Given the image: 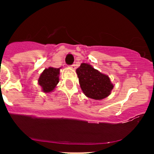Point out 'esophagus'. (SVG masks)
Masks as SVG:
<instances>
[{"mask_svg": "<svg viewBox=\"0 0 154 154\" xmlns=\"http://www.w3.org/2000/svg\"><path fill=\"white\" fill-rule=\"evenodd\" d=\"M71 68L73 69H75V63H73V64L71 65Z\"/></svg>", "mask_w": 154, "mask_h": 154, "instance_id": "1", "label": "esophagus"}]
</instances>
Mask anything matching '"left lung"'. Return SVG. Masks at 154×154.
Returning a JSON list of instances; mask_svg holds the SVG:
<instances>
[{
  "mask_svg": "<svg viewBox=\"0 0 154 154\" xmlns=\"http://www.w3.org/2000/svg\"><path fill=\"white\" fill-rule=\"evenodd\" d=\"M76 72L81 89L88 98L101 100L110 94L114 88L108 76L88 63H82Z\"/></svg>",
  "mask_w": 154,
  "mask_h": 154,
  "instance_id": "left-lung-1",
  "label": "left lung"
}]
</instances>
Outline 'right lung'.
<instances>
[{"instance_id": "add662e5", "label": "right lung", "mask_w": 154, "mask_h": 154, "mask_svg": "<svg viewBox=\"0 0 154 154\" xmlns=\"http://www.w3.org/2000/svg\"><path fill=\"white\" fill-rule=\"evenodd\" d=\"M59 68L49 67L48 69H45L40 75L38 83L43 88V92H51L59 83Z\"/></svg>"}]
</instances>
